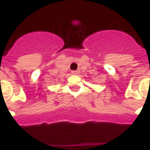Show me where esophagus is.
I'll use <instances>...</instances> for the list:
<instances>
[{"label": "esophagus", "mask_w": 150, "mask_h": 150, "mask_svg": "<svg viewBox=\"0 0 150 150\" xmlns=\"http://www.w3.org/2000/svg\"><path fill=\"white\" fill-rule=\"evenodd\" d=\"M78 71H71V74H72V75H78Z\"/></svg>", "instance_id": "obj_1"}]
</instances>
